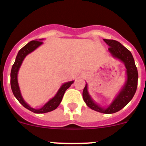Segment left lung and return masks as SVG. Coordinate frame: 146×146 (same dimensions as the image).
<instances>
[{"label": "left lung", "instance_id": "left-lung-1", "mask_svg": "<svg viewBox=\"0 0 146 146\" xmlns=\"http://www.w3.org/2000/svg\"><path fill=\"white\" fill-rule=\"evenodd\" d=\"M104 41L110 47L108 49L110 55L124 64L126 81L113 98L111 103L107 107H102L93 99L88 92L87 82L82 91V98L87 106L91 109L102 113L112 114L121 110L133 98L137 87L138 73L133 56L128 49L115 40L104 39Z\"/></svg>", "mask_w": 146, "mask_h": 146}]
</instances>
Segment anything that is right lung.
<instances>
[{
	"label": "right lung",
	"instance_id": "obj_1",
	"mask_svg": "<svg viewBox=\"0 0 146 146\" xmlns=\"http://www.w3.org/2000/svg\"><path fill=\"white\" fill-rule=\"evenodd\" d=\"M44 38H40L38 40H33V41L28 42L23 48L20 49V50L18 52L17 55L15 64H13L12 66V68H11V75H10L11 76V88L14 96L16 97V99H17L19 102L23 107H25L26 109L29 110H31V111L34 113H48V112L52 111V110L56 109L58 107L59 104H60V103L61 102L62 99H63V96H64L65 91L74 82V80H72L63 83L55 96L52 99H50L47 103H45L42 108H38V109L33 108L32 107L30 106L29 104L24 100L23 96H22L21 91H20L19 83H18V72H19L20 66H21L25 58L26 57L28 54L33 52L39 46L43 44V42H42Z\"/></svg>",
	"mask_w": 146,
	"mask_h": 146
}]
</instances>
